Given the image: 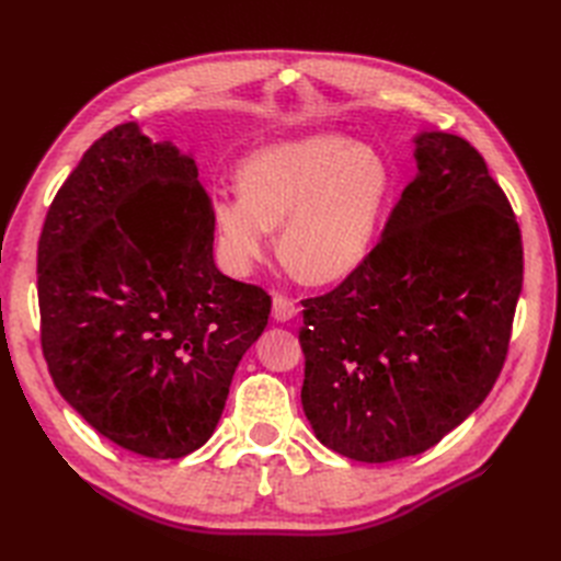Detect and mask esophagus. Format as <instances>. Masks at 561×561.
Returning <instances> with one entry per match:
<instances>
[{
    "mask_svg": "<svg viewBox=\"0 0 561 561\" xmlns=\"http://www.w3.org/2000/svg\"><path fill=\"white\" fill-rule=\"evenodd\" d=\"M271 313H274V320L287 322V320L297 318L299 307H297L295 299H287L283 295H274V309H271Z\"/></svg>",
    "mask_w": 561,
    "mask_h": 561,
    "instance_id": "1",
    "label": "esophagus"
}]
</instances>
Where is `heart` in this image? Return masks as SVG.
I'll list each match as a JSON object with an SVG mask.
<instances>
[{
    "label": "heart",
    "mask_w": 561,
    "mask_h": 561,
    "mask_svg": "<svg viewBox=\"0 0 561 561\" xmlns=\"http://www.w3.org/2000/svg\"><path fill=\"white\" fill-rule=\"evenodd\" d=\"M241 194L210 201L219 257L231 274L266 257L280 227V257L295 276L328 285L358 271L386 222L393 178L377 149L342 133H311L254 149L239 168Z\"/></svg>",
    "instance_id": "b5f03b06"
}]
</instances>
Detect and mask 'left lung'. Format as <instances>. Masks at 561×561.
I'll use <instances>...</instances> for the list:
<instances>
[{
    "label": "left lung",
    "instance_id": "1",
    "mask_svg": "<svg viewBox=\"0 0 561 561\" xmlns=\"http://www.w3.org/2000/svg\"><path fill=\"white\" fill-rule=\"evenodd\" d=\"M404 186L367 262L304 299L301 407L353 461L416 456L494 388L522 293V233L482 154L451 133L414 138Z\"/></svg>",
    "mask_w": 561,
    "mask_h": 561
}]
</instances>
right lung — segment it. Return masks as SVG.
<instances>
[{
	"instance_id": "obj_1",
	"label": "right lung",
	"mask_w": 561,
	"mask_h": 561,
	"mask_svg": "<svg viewBox=\"0 0 561 561\" xmlns=\"http://www.w3.org/2000/svg\"><path fill=\"white\" fill-rule=\"evenodd\" d=\"M210 198L192 154L130 122L81 157L37 250L42 348L60 396L149 458L210 439L271 297L215 266Z\"/></svg>"
}]
</instances>
